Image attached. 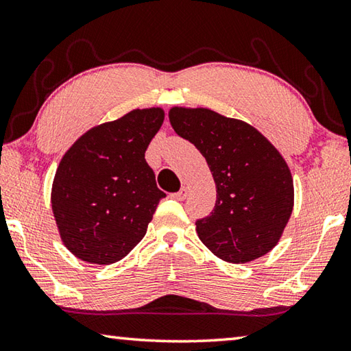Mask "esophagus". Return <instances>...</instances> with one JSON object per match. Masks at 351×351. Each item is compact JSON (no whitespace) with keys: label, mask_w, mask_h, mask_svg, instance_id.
Segmentation results:
<instances>
[{"label":"esophagus","mask_w":351,"mask_h":351,"mask_svg":"<svg viewBox=\"0 0 351 351\" xmlns=\"http://www.w3.org/2000/svg\"><path fill=\"white\" fill-rule=\"evenodd\" d=\"M171 197H173V199H176V201H184L187 197V189L182 187L180 192H176V193L171 195Z\"/></svg>","instance_id":"obj_1"}]
</instances>
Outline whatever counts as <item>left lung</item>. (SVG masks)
I'll list each match as a JSON object with an SVG mask.
<instances>
[{
    "instance_id": "obj_1",
    "label": "left lung",
    "mask_w": 351,
    "mask_h": 351,
    "mask_svg": "<svg viewBox=\"0 0 351 351\" xmlns=\"http://www.w3.org/2000/svg\"><path fill=\"white\" fill-rule=\"evenodd\" d=\"M170 124L206 158L216 184L212 213L196 221L197 237L215 256L245 264L281 239L295 202L285 159L263 133L210 109L171 107Z\"/></svg>"
}]
</instances>
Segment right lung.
Returning <instances> with one entry per match:
<instances>
[{"label":"right lung","instance_id":"1","mask_svg":"<svg viewBox=\"0 0 351 351\" xmlns=\"http://www.w3.org/2000/svg\"><path fill=\"white\" fill-rule=\"evenodd\" d=\"M162 121L159 107L135 109L92 127L62 156L50 201L61 241L76 258L118 263L144 238L165 196L144 158Z\"/></svg>","mask_w":351,"mask_h":351}]
</instances>
